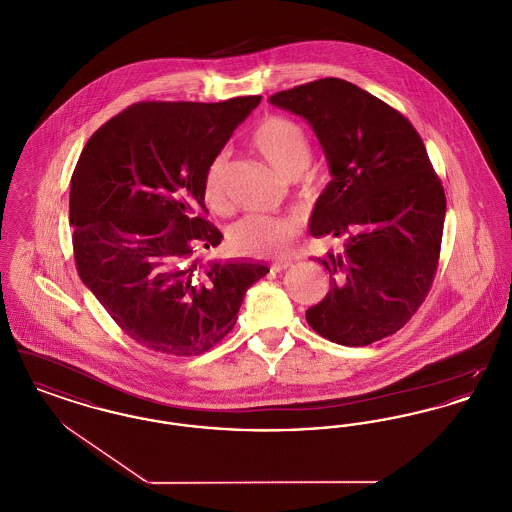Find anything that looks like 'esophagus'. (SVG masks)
<instances>
[{
  "instance_id": "esophagus-1",
  "label": "esophagus",
  "mask_w": 512,
  "mask_h": 512,
  "mask_svg": "<svg viewBox=\"0 0 512 512\" xmlns=\"http://www.w3.org/2000/svg\"><path fill=\"white\" fill-rule=\"evenodd\" d=\"M292 267V263H272L270 270H272V272H282V270H288V268Z\"/></svg>"
}]
</instances>
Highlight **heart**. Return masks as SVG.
<instances>
[{
	"mask_svg": "<svg viewBox=\"0 0 512 512\" xmlns=\"http://www.w3.org/2000/svg\"><path fill=\"white\" fill-rule=\"evenodd\" d=\"M253 147L267 159L274 171L286 178H295L311 161L309 136L299 122L282 115H270L257 124L251 136ZM203 195L213 211L226 207V155H217L205 172ZM299 234L292 219L245 215L228 230L230 247L247 257H278L286 255Z\"/></svg>",
	"mask_w": 512,
	"mask_h": 512,
	"instance_id": "b5f03b06",
	"label": "heart"
}]
</instances>
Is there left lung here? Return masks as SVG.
<instances>
[{"label": "left lung", "instance_id": "1", "mask_svg": "<svg viewBox=\"0 0 512 512\" xmlns=\"http://www.w3.org/2000/svg\"><path fill=\"white\" fill-rule=\"evenodd\" d=\"M268 101L313 126L330 167L309 232L345 238L341 253L317 259L332 288L307 309L309 326L349 347L395 334L432 288L445 220V192L422 138L399 111L341 78Z\"/></svg>", "mask_w": 512, "mask_h": 512}]
</instances>
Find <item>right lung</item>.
Wrapping results in <instances>:
<instances>
[{"label": "right lung", "instance_id": "obj_1", "mask_svg": "<svg viewBox=\"0 0 512 512\" xmlns=\"http://www.w3.org/2000/svg\"><path fill=\"white\" fill-rule=\"evenodd\" d=\"M259 101H140L80 153L69 197L74 263L122 332L151 351L194 357L215 347L268 272L201 261L222 240L205 219V172Z\"/></svg>", "mask_w": 512, "mask_h": 512}]
</instances>
